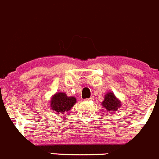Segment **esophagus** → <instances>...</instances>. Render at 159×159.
<instances>
[{"instance_id": "obj_1", "label": "esophagus", "mask_w": 159, "mask_h": 159, "mask_svg": "<svg viewBox=\"0 0 159 159\" xmlns=\"http://www.w3.org/2000/svg\"><path fill=\"white\" fill-rule=\"evenodd\" d=\"M91 100H93V98H90L85 99V101H91Z\"/></svg>"}]
</instances>
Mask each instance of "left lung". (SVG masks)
I'll return each mask as SVG.
<instances>
[{
  "label": "left lung",
  "mask_w": 159,
  "mask_h": 159,
  "mask_svg": "<svg viewBox=\"0 0 159 159\" xmlns=\"http://www.w3.org/2000/svg\"><path fill=\"white\" fill-rule=\"evenodd\" d=\"M102 105L107 111H115L121 107V102L115 97L114 93L108 91L105 95Z\"/></svg>",
  "instance_id": "1"
}]
</instances>
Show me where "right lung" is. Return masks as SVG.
Masks as SVG:
<instances>
[{
	"label": "right lung",
	"instance_id": "add662e5",
	"mask_svg": "<svg viewBox=\"0 0 159 159\" xmlns=\"http://www.w3.org/2000/svg\"><path fill=\"white\" fill-rule=\"evenodd\" d=\"M75 97H68L65 93L58 92L52 96L51 100V109L63 115L65 111H68L76 103Z\"/></svg>",
	"mask_w": 159,
	"mask_h": 159
}]
</instances>
